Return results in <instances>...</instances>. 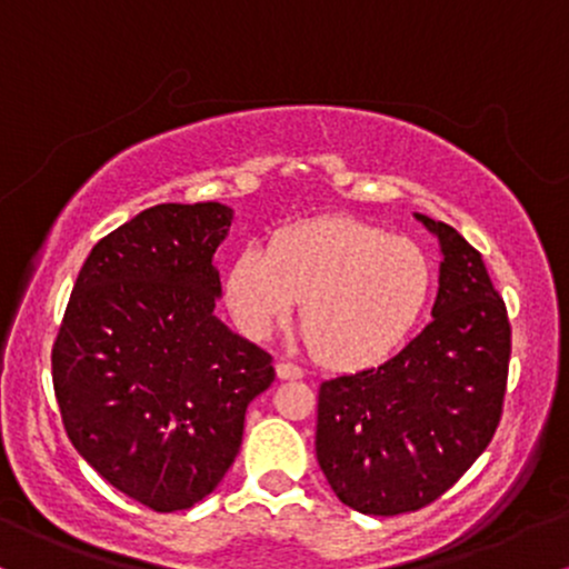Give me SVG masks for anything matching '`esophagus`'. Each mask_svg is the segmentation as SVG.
Instances as JSON below:
<instances>
[{
    "instance_id": "esophagus-1",
    "label": "esophagus",
    "mask_w": 569,
    "mask_h": 569,
    "mask_svg": "<svg viewBox=\"0 0 569 569\" xmlns=\"http://www.w3.org/2000/svg\"><path fill=\"white\" fill-rule=\"evenodd\" d=\"M276 375H278V380H299V377H302V369H299L297 363L278 361L276 363Z\"/></svg>"
}]
</instances>
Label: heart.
Returning a JSON list of instances; mask_svg holds the SVG:
<instances>
[{
	"instance_id": "b5f03b06",
	"label": "heart",
	"mask_w": 569,
	"mask_h": 569,
	"mask_svg": "<svg viewBox=\"0 0 569 569\" xmlns=\"http://www.w3.org/2000/svg\"><path fill=\"white\" fill-rule=\"evenodd\" d=\"M433 259L409 238L352 217L283 227L270 246H246L224 276V299L240 331L262 339L291 316L318 363L358 371L382 363L426 316Z\"/></svg>"
}]
</instances>
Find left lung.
<instances>
[{"label": "left lung", "mask_w": 569, "mask_h": 569, "mask_svg": "<svg viewBox=\"0 0 569 569\" xmlns=\"http://www.w3.org/2000/svg\"><path fill=\"white\" fill-rule=\"evenodd\" d=\"M415 217L443 253L433 321L382 367L318 390V466L369 516L439 500L492 441L506 398L511 323L485 259L455 227Z\"/></svg>", "instance_id": "obj_1"}]
</instances>
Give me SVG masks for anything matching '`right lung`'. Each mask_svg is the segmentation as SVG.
Here are the masks:
<instances>
[{"label": "right lung", "instance_id": "right-lung-1", "mask_svg": "<svg viewBox=\"0 0 569 569\" xmlns=\"http://www.w3.org/2000/svg\"><path fill=\"white\" fill-rule=\"evenodd\" d=\"M221 202H162L84 259L53 345L69 441L158 513L211 495L243 441L246 409L276 380L272 356L213 316Z\"/></svg>", "mask_w": 569, "mask_h": 569}]
</instances>
